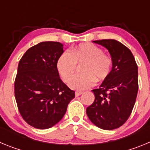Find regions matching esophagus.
Wrapping results in <instances>:
<instances>
[{
  "instance_id": "34e87169",
  "label": "esophagus",
  "mask_w": 150,
  "mask_h": 150,
  "mask_svg": "<svg viewBox=\"0 0 150 150\" xmlns=\"http://www.w3.org/2000/svg\"><path fill=\"white\" fill-rule=\"evenodd\" d=\"M82 94H83L82 91H76V92H75V95H76V97L79 96V95H82Z\"/></svg>"
}]
</instances>
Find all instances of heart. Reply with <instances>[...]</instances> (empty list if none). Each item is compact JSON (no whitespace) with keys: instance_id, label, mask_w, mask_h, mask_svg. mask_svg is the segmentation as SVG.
<instances>
[{"instance_id":"b5f03b06","label":"heart","mask_w":150,"mask_h":150,"mask_svg":"<svg viewBox=\"0 0 150 150\" xmlns=\"http://www.w3.org/2000/svg\"><path fill=\"white\" fill-rule=\"evenodd\" d=\"M63 52L57 60L56 67L64 82L71 79L76 70V64H83L82 74L70 80V88L84 90L92 86L95 82L104 81L109 76L112 66L110 57L104 53L99 46L92 43H83Z\"/></svg>"}]
</instances>
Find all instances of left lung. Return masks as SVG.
I'll return each instance as SVG.
<instances>
[{
    "label": "left lung",
    "instance_id": "1",
    "mask_svg": "<svg viewBox=\"0 0 150 150\" xmlns=\"http://www.w3.org/2000/svg\"><path fill=\"white\" fill-rule=\"evenodd\" d=\"M94 43L108 50L112 67L100 87L92 90L95 100L87 107V116L101 129H116L128 120L134 106L138 91L137 63L131 50L116 40Z\"/></svg>",
    "mask_w": 150,
    "mask_h": 150
}]
</instances>
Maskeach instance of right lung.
Wrapping results in <instances>:
<instances>
[{
  "label": "right lung",
  "instance_id": "add662e5",
  "mask_svg": "<svg viewBox=\"0 0 150 150\" xmlns=\"http://www.w3.org/2000/svg\"><path fill=\"white\" fill-rule=\"evenodd\" d=\"M63 52L59 42H41L28 49L18 62L14 83L17 107L23 120L35 128L57 124L75 97L57 71V60Z\"/></svg>",
  "mask_w": 150,
  "mask_h": 150
}]
</instances>
